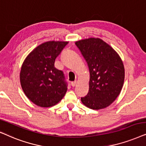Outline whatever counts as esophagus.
I'll list each match as a JSON object with an SVG mask.
<instances>
[{
	"label": "esophagus",
	"instance_id": "34e87169",
	"mask_svg": "<svg viewBox=\"0 0 146 146\" xmlns=\"http://www.w3.org/2000/svg\"><path fill=\"white\" fill-rule=\"evenodd\" d=\"M76 84H77V81H73V82H71V86L73 87H74L75 85H76Z\"/></svg>",
	"mask_w": 146,
	"mask_h": 146
}]
</instances>
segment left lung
I'll return each instance as SVG.
<instances>
[{
    "label": "left lung",
    "mask_w": 146,
    "mask_h": 146,
    "mask_svg": "<svg viewBox=\"0 0 146 146\" xmlns=\"http://www.w3.org/2000/svg\"><path fill=\"white\" fill-rule=\"evenodd\" d=\"M86 61L90 73L89 92L81 102L92 110L108 107L119 96L123 87L125 69L117 52L99 38L75 42Z\"/></svg>",
    "instance_id": "left-lung-1"
}]
</instances>
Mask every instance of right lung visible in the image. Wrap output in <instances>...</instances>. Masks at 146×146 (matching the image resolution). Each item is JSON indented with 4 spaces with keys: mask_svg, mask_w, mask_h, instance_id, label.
Wrapping results in <instances>:
<instances>
[{
    "mask_svg": "<svg viewBox=\"0 0 146 146\" xmlns=\"http://www.w3.org/2000/svg\"><path fill=\"white\" fill-rule=\"evenodd\" d=\"M67 41L43 42L29 54L23 62L20 81L25 96L34 104L49 108L61 101L67 90L63 72L55 67V59Z\"/></svg>",
    "mask_w": 146,
    "mask_h": 146,
    "instance_id": "obj_1",
    "label": "right lung"
}]
</instances>
